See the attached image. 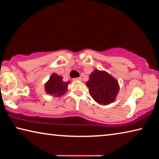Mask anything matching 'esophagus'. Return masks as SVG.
<instances>
[{
	"label": "esophagus",
	"instance_id": "34e87169",
	"mask_svg": "<svg viewBox=\"0 0 159 159\" xmlns=\"http://www.w3.org/2000/svg\"><path fill=\"white\" fill-rule=\"evenodd\" d=\"M74 81H79V80H81L82 79L80 77H79V78H75V79H73Z\"/></svg>",
	"mask_w": 159,
	"mask_h": 159
}]
</instances>
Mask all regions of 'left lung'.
<instances>
[{"instance_id": "obj_1", "label": "left lung", "mask_w": 159, "mask_h": 159, "mask_svg": "<svg viewBox=\"0 0 159 159\" xmlns=\"http://www.w3.org/2000/svg\"><path fill=\"white\" fill-rule=\"evenodd\" d=\"M86 85L94 100L103 105L114 102L119 91L117 80L107 71L98 69H95L90 74Z\"/></svg>"}]
</instances>
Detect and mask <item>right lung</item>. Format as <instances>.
<instances>
[{"label": "right lung", "mask_w": 159, "mask_h": 159, "mask_svg": "<svg viewBox=\"0 0 159 159\" xmlns=\"http://www.w3.org/2000/svg\"><path fill=\"white\" fill-rule=\"evenodd\" d=\"M63 78L53 73L45 84V91L53 97H61L66 93L70 81H64Z\"/></svg>", "instance_id": "right-lung-1"}]
</instances>
